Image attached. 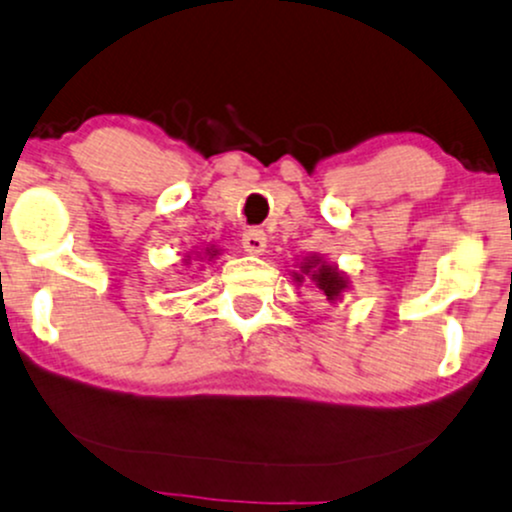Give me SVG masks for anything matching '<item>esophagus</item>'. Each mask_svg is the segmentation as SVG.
Returning <instances> with one entry per match:
<instances>
[{
	"instance_id": "1",
	"label": "esophagus",
	"mask_w": 512,
	"mask_h": 512,
	"mask_svg": "<svg viewBox=\"0 0 512 512\" xmlns=\"http://www.w3.org/2000/svg\"><path fill=\"white\" fill-rule=\"evenodd\" d=\"M241 246H244V251H249V254L261 256L263 251H266V234H263L261 229H246L244 236H241Z\"/></svg>"
}]
</instances>
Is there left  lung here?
<instances>
[{"label": "left lung", "mask_w": 512, "mask_h": 512, "mask_svg": "<svg viewBox=\"0 0 512 512\" xmlns=\"http://www.w3.org/2000/svg\"><path fill=\"white\" fill-rule=\"evenodd\" d=\"M290 276H293L298 285L305 283V278L310 280V285L320 293V298L332 302V305L342 300L346 290H349V276H346L344 271H339L337 263L324 261V258L317 254L302 258L300 271H293Z\"/></svg>", "instance_id": "8db88e82"}]
</instances>
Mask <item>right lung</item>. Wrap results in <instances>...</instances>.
<instances>
[{"label":"right lung","mask_w":512,"mask_h":512,"mask_svg":"<svg viewBox=\"0 0 512 512\" xmlns=\"http://www.w3.org/2000/svg\"><path fill=\"white\" fill-rule=\"evenodd\" d=\"M195 256H197V258H207V261H212V258H217V256H219V249H214V246H207L205 251H197ZM190 258H192L190 254L183 258V263H185V266H188V263H190Z\"/></svg>","instance_id":"obj_1"}]
</instances>
